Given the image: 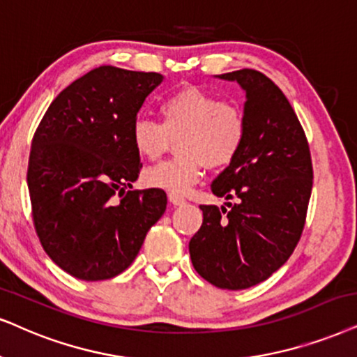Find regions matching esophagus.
Listing matches in <instances>:
<instances>
[{"mask_svg": "<svg viewBox=\"0 0 357 357\" xmlns=\"http://www.w3.org/2000/svg\"><path fill=\"white\" fill-rule=\"evenodd\" d=\"M168 199L173 206H183L184 202H186V199H184L183 196H179V194H174V192L168 194Z\"/></svg>", "mask_w": 357, "mask_h": 357, "instance_id": "34e87169", "label": "esophagus"}]
</instances>
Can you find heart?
<instances>
[{"label":"heart","instance_id":"1","mask_svg":"<svg viewBox=\"0 0 357 357\" xmlns=\"http://www.w3.org/2000/svg\"><path fill=\"white\" fill-rule=\"evenodd\" d=\"M161 123L146 119L133 121V150L143 160H158L171 139L181 155L151 166L143 173L146 186L183 194L201 179L204 168L231 165L247 137L245 114L236 102L219 100L199 87H183L160 103Z\"/></svg>","mask_w":357,"mask_h":357}]
</instances>
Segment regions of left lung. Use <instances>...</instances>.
I'll return each mask as SVG.
<instances>
[{
    "instance_id": "obj_1",
    "label": "left lung",
    "mask_w": 357,
    "mask_h": 357,
    "mask_svg": "<svg viewBox=\"0 0 357 357\" xmlns=\"http://www.w3.org/2000/svg\"><path fill=\"white\" fill-rule=\"evenodd\" d=\"M245 92L247 137L236 160L211 184L227 207L199 206L202 225L189 242L196 272L214 287L243 290L267 280L295 250L313 188L308 139L283 92L259 70L218 75Z\"/></svg>"
}]
</instances>
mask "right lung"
Returning a JSON list of instances; mask_svg holds the SVG:
<instances>
[{"mask_svg":"<svg viewBox=\"0 0 357 357\" xmlns=\"http://www.w3.org/2000/svg\"><path fill=\"white\" fill-rule=\"evenodd\" d=\"M161 82L156 72L97 67L54 98L36 130L28 166L34 227L72 277H116L165 214L163 189L125 192L142 169L132 125Z\"/></svg>","mask_w":357,"mask_h":357,"instance_id":"obj_1","label":"right lung"}]
</instances>
